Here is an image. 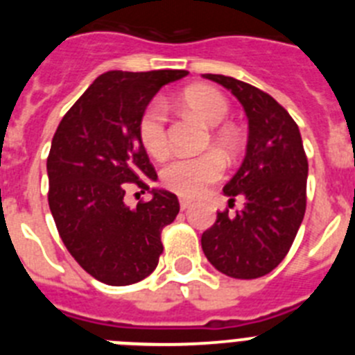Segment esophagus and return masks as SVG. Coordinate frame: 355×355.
<instances>
[{"mask_svg": "<svg viewBox=\"0 0 355 355\" xmlns=\"http://www.w3.org/2000/svg\"><path fill=\"white\" fill-rule=\"evenodd\" d=\"M180 206H181V209H188V208H190V206H192V200L180 199Z\"/></svg>", "mask_w": 355, "mask_h": 355, "instance_id": "1", "label": "esophagus"}]
</instances>
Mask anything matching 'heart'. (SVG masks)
<instances>
[{
	"label": "heart",
	"instance_id": "heart-1",
	"mask_svg": "<svg viewBox=\"0 0 355 355\" xmlns=\"http://www.w3.org/2000/svg\"><path fill=\"white\" fill-rule=\"evenodd\" d=\"M183 105L208 126H218L229 115V103L218 90L209 87H192L181 97ZM168 114L165 103L155 99L144 108L139 119V137L144 147L156 158H163L168 150ZM213 140L224 150H233L234 139L229 131L213 133ZM224 174V162L216 153L200 156H178L165 165L162 172L163 184L183 197H197L208 184L218 181Z\"/></svg>",
	"mask_w": 355,
	"mask_h": 355
}]
</instances>
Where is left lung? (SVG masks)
I'll return each mask as SVG.
<instances>
[{
    "instance_id": "8db88e82",
    "label": "left lung",
    "mask_w": 355,
    "mask_h": 355,
    "mask_svg": "<svg viewBox=\"0 0 355 355\" xmlns=\"http://www.w3.org/2000/svg\"><path fill=\"white\" fill-rule=\"evenodd\" d=\"M206 80L231 90L245 110L249 140L245 158L225 183L229 206L243 200L236 215L216 213L200 245L216 270L234 279H256L272 272L293 243L306 213L307 158L299 126L283 106L263 90L222 74Z\"/></svg>"
}]
</instances>
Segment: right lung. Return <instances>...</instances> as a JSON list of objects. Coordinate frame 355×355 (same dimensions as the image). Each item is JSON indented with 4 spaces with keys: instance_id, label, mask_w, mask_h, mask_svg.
<instances>
[{
    "instance_id": "right-lung-1",
    "label": "right lung",
    "mask_w": 355,
    "mask_h": 355,
    "mask_svg": "<svg viewBox=\"0 0 355 355\" xmlns=\"http://www.w3.org/2000/svg\"><path fill=\"white\" fill-rule=\"evenodd\" d=\"M187 71H108L71 106L48 156L49 209L64 245L85 272L110 286L139 283L158 265L162 229L180 200L147 181L158 175L139 137V119L163 85ZM153 193L137 209L127 184Z\"/></svg>"
}]
</instances>
